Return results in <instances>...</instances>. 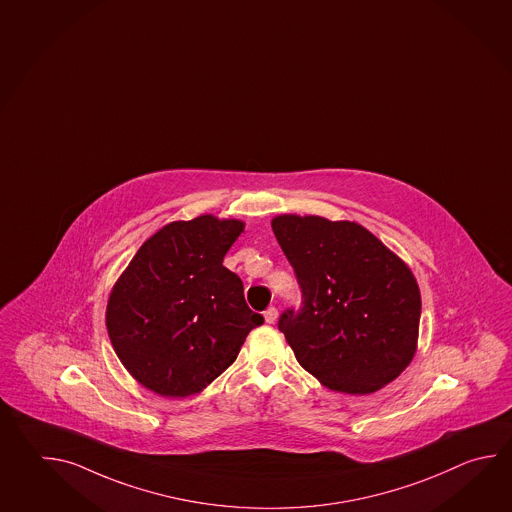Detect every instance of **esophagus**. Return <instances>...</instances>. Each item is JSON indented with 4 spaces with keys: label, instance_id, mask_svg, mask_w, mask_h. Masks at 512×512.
<instances>
[{
    "label": "esophagus",
    "instance_id": "esophagus-1",
    "mask_svg": "<svg viewBox=\"0 0 512 512\" xmlns=\"http://www.w3.org/2000/svg\"><path fill=\"white\" fill-rule=\"evenodd\" d=\"M277 317H279V312H277V308L272 306V308H268L266 312H264V321L268 324H273L277 321Z\"/></svg>",
    "mask_w": 512,
    "mask_h": 512
}]
</instances>
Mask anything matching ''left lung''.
<instances>
[{
    "label": "left lung",
    "instance_id": "1",
    "mask_svg": "<svg viewBox=\"0 0 512 512\" xmlns=\"http://www.w3.org/2000/svg\"><path fill=\"white\" fill-rule=\"evenodd\" d=\"M272 230L303 293V308L279 319L299 365L352 396L392 383L418 348L412 270L357 222L277 215Z\"/></svg>",
    "mask_w": 512,
    "mask_h": 512
}]
</instances>
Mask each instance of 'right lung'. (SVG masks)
I'll return each instance as SVG.
<instances>
[{
  "mask_svg": "<svg viewBox=\"0 0 512 512\" xmlns=\"http://www.w3.org/2000/svg\"><path fill=\"white\" fill-rule=\"evenodd\" d=\"M244 222L175 220L136 251L109 293L105 324L127 372L164 397L199 394L264 323L222 261Z\"/></svg>",
  "mask_w": 512,
  "mask_h": 512,
  "instance_id": "add662e5",
  "label": "right lung"
}]
</instances>
